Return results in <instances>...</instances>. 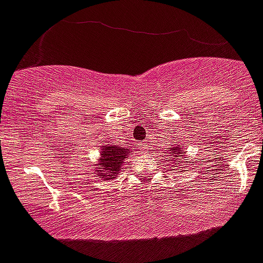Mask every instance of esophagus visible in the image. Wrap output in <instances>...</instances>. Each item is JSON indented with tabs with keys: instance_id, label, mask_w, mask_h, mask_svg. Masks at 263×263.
<instances>
[{
	"instance_id": "34e87169",
	"label": "esophagus",
	"mask_w": 263,
	"mask_h": 263,
	"mask_svg": "<svg viewBox=\"0 0 263 263\" xmlns=\"http://www.w3.org/2000/svg\"><path fill=\"white\" fill-rule=\"evenodd\" d=\"M139 149L142 151V154H147L148 152V143H146V142L141 143L139 144Z\"/></svg>"
}]
</instances>
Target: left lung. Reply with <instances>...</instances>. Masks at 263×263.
Masks as SVG:
<instances>
[{
    "instance_id": "obj_1",
    "label": "left lung",
    "mask_w": 263,
    "mask_h": 263,
    "mask_svg": "<svg viewBox=\"0 0 263 263\" xmlns=\"http://www.w3.org/2000/svg\"><path fill=\"white\" fill-rule=\"evenodd\" d=\"M171 149H172L171 154H173V156H177V155L181 154V149H179L178 147H173V148H171ZM182 156H183V155H182ZM172 161H174V164H179L178 160H174V157H173V160H172Z\"/></svg>"
}]
</instances>
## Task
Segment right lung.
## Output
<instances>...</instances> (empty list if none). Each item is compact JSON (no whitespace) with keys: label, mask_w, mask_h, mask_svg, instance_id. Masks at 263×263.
<instances>
[{"label":"right lung","mask_w":263,"mask_h":263,"mask_svg":"<svg viewBox=\"0 0 263 263\" xmlns=\"http://www.w3.org/2000/svg\"><path fill=\"white\" fill-rule=\"evenodd\" d=\"M130 154V151L125 147H116V146H104L103 152L101 156V162H99L98 174L101 178L114 179L116 174H119V171L121 169V164L125 160V157ZM102 171H101L100 169Z\"/></svg>","instance_id":"add662e5"}]
</instances>
